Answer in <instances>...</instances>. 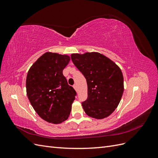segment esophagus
Returning <instances> with one entry per match:
<instances>
[{"mask_svg": "<svg viewBox=\"0 0 158 158\" xmlns=\"http://www.w3.org/2000/svg\"><path fill=\"white\" fill-rule=\"evenodd\" d=\"M73 88H74V89H75L76 91H77V86H76V84H74V85H73Z\"/></svg>", "mask_w": 158, "mask_h": 158, "instance_id": "1", "label": "esophagus"}]
</instances>
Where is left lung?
I'll use <instances>...</instances> for the list:
<instances>
[{"label": "left lung", "instance_id": "obj_1", "mask_svg": "<svg viewBox=\"0 0 158 158\" xmlns=\"http://www.w3.org/2000/svg\"><path fill=\"white\" fill-rule=\"evenodd\" d=\"M71 59L86 79L88 98L82 103L85 113L97 119L109 116L117 107L124 92L120 68L97 52L73 53Z\"/></svg>", "mask_w": 158, "mask_h": 158}]
</instances>
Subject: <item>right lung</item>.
I'll list each match as a JSON object with an SVG mask.
<instances>
[{"instance_id":"add662e5","label":"right lung","mask_w":158,"mask_h":158,"mask_svg":"<svg viewBox=\"0 0 158 158\" xmlns=\"http://www.w3.org/2000/svg\"><path fill=\"white\" fill-rule=\"evenodd\" d=\"M70 60L68 55L47 52L27 73V98L35 112L47 122L59 124L69 117L76 92L68 84L63 70Z\"/></svg>"}]
</instances>
